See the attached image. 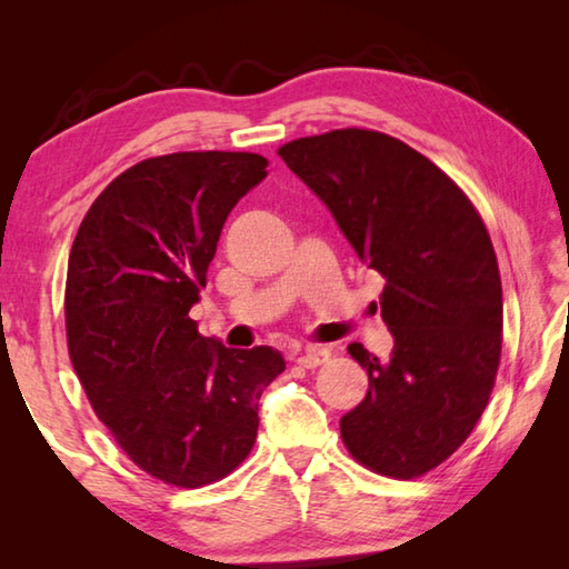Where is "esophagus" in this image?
Instances as JSON below:
<instances>
[{
	"label": "esophagus",
	"instance_id": "1",
	"mask_svg": "<svg viewBox=\"0 0 569 569\" xmlns=\"http://www.w3.org/2000/svg\"><path fill=\"white\" fill-rule=\"evenodd\" d=\"M328 359H330V349L328 347H320V345L308 347V349H303V352L296 355L298 365L306 367V369H316V367L325 365V361H328Z\"/></svg>",
	"mask_w": 569,
	"mask_h": 569
}]
</instances>
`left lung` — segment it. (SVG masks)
<instances>
[{
    "mask_svg": "<svg viewBox=\"0 0 569 569\" xmlns=\"http://www.w3.org/2000/svg\"><path fill=\"white\" fill-rule=\"evenodd\" d=\"M278 156L386 281L393 352L347 347L369 373L365 401L340 420L347 450L383 477L426 475L469 438L497 379L503 300L487 227L450 176L381 131L335 129Z\"/></svg>",
    "mask_w": 569,
    "mask_h": 569,
    "instance_id": "8db88e82",
    "label": "left lung"
}]
</instances>
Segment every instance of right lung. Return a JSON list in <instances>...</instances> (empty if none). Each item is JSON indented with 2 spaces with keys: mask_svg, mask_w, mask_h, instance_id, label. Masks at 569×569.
<instances>
[{
  "mask_svg": "<svg viewBox=\"0 0 569 569\" xmlns=\"http://www.w3.org/2000/svg\"><path fill=\"white\" fill-rule=\"evenodd\" d=\"M266 166L241 151L147 159L100 192L72 241V369L117 445L166 485L198 489L244 462L259 398L286 369L276 349H227L188 318L227 214Z\"/></svg>",
  "mask_w": 569,
  "mask_h": 569,
  "instance_id": "obj_1",
  "label": "right lung"
}]
</instances>
